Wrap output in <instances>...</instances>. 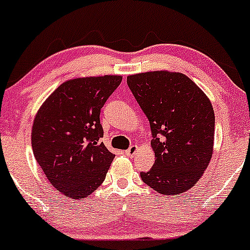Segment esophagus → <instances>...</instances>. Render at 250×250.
Masks as SVG:
<instances>
[{"mask_svg": "<svg viewBox=\"0 0 250 250\" xmlns=\"http://www.w3.org/2000/svg\"><path fill=\"white\" fill-rule=\"evenodd\" d=\"M137 150H139V147H137V146H131L130 148L127 149V150L125 151V154L127 155V156H129V157H133L134 155L137 153Z\"/></svg>", "mask_w": 250, "mask_h": 250, "instance_id": "obj_1", "label": "esophagus"}]
</instances>
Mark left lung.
Segmentation results:
<instances>
[{"label":"left lung","mask_w":250,"mask_h":250,"mask_svg":"<svg viewBox=\"0 0 250 250\" xmlns=\"http://www.w3.org/2000/svg\"><path fill=\"white\" fill-rule=\"evenodd\" d=\"M151 130L155 163L141 179L165 195L191 188L213 155L215 115L206 94L181 73L148 71L127 77Z\"/></svg>","instance_id":"8db88e82"}]
</instances>
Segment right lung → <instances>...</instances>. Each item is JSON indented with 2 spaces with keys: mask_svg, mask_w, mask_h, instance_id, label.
Here are the masks:
<instances>
[{
  "mask_svg": "<svg viewBox=\"0 0 250 250\" xmlns=\"http://www.w3.org/2000/svg\"><path fill=\"white\" fill-rule=\"evenodd\" d=\"M122 76L81 77L62 83L37 111L31 147L51 185L82 200L101 186L115 155L100 139V113Z\"/></svg>",
  "mask_w": 250,
  "mask_h": 250,
  "instance_id": "right-lung-1",
  "label": "right lung"
}]
</instances>
